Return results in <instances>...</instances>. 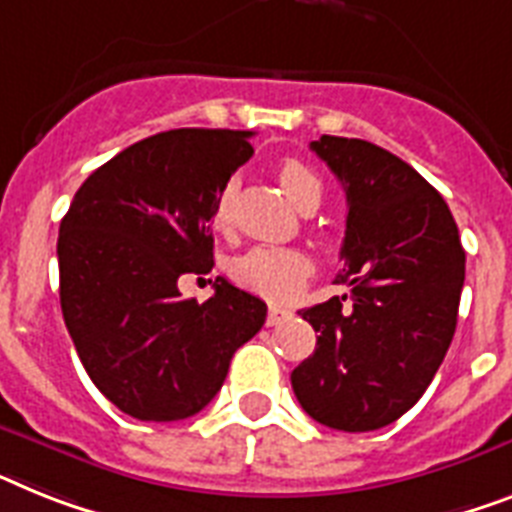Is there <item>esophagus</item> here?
I'll list each match as a JSON object with an SVG mask.
<instances>
[{"mask_svg":"<svg viewBox=\"0 0 512 512\" xmlns=\"http://www.w3.org/2000/svg\"><path fill=\"white\" fill-rule=\"evenodd\" d=\"M290 311H287V308H280V306H269V314H266V324H269V327H277V324H282V322H287V319H290Z\"/></svg>","mask_w":512,"mask_h":512,"instance_id":"obj_1","label":"esophagus"}]
</instances>
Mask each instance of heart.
Wrapping results in <instances>:
<instances>
[{"instance_id":"heart-1","label":"heart","mask_w":512,"mask_h":512,"mask_svg":"<svg viewBox=\"0 0 512 512\" xmlns=\"http://www.w3.org/2000/svg\"><path fill=\"white\" fill-rule=\"evenodd\" d=\"M277 177H280V185L287 193V198L298 209H303L308 204H319V198H322V180L314 175V170H308L303 162H298V159H282L277 164ZM230 204L232 188H222L217 201H214V214H211L217 227L227 225ZM230 272L232 280L238 282V285L248 287L253 293L266 295V298L282 301V298H290L306 282L308 272H311V264L295 248L256 246L232 261Z\"/></svg>"}]
</instances>
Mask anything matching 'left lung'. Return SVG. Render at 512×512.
<instances>
[{
  "label": "left lung",
  "mask_w": 512,
  "mask_h": 512,
  "mask_svg": "<svg viewBox=\"0 0 512 512\" xmlns=\"http://www.w3.org/2000/svg\"><path fill=\"white\" fill-rule=\"evenodd\" d=\"M348 198L337 285L348 295L303 308L316 350L290 374L303 411L340 432H374L432 384L458 324L466 251L424 177L382 146L311 141Z\"/></svg>",
  "instance_id": "1"
}]
</instances>
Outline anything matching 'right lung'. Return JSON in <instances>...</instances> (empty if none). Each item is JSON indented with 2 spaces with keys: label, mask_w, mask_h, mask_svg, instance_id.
<instances>
[{
  "label": "right lung",
  "mask_w": 512,
  "mask_h": 512,
  "mask_svg": "<svg viewBox=\"0 0 512 512\" xmlns=\"http://www.w3.org/2000/svg\"><path fill=\"white\" fill-rule=\"evenodd\" d=\"M251 130L180 128L133 143L78 188L59 225V303L91 382L138 421L204 411L266 303L217 277L183 298L177 280L214 266L219 190L253 156Z\"/></svg>",
  "instance_id": "right-lung-1"
}]
</instances>
